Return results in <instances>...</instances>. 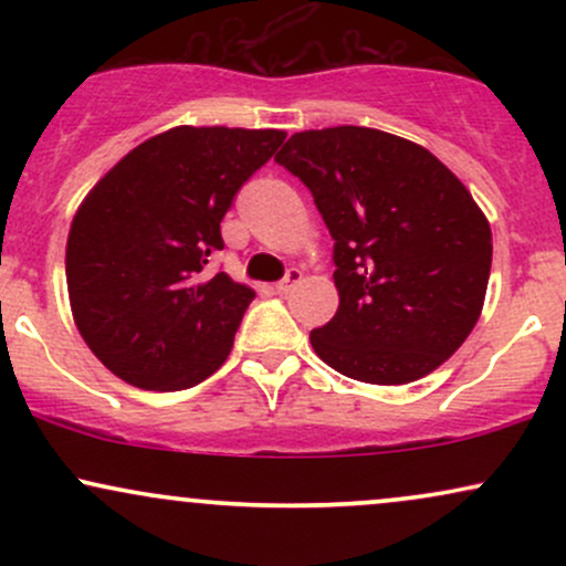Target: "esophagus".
Masks as SVG:
<instances>
[{
    "label": "esophagus",
    "mask_w": 566,
    "mask_h": 566,
    "mask_svg": "<svg viewBox=\"0 0 566 566\" xmlns=\"http://www.w3.org/2000/svg\"><path fill=\"white\" fill-rule=\"evenodd\" d=\"M301 279H303L301 271H297V269H290L287 274H284L282 282H276V292H279V295H287V292H290L292 287H295V284L301 282Z\"/></svg>",
    "instance_id": "obj_1"
}]
</instances>
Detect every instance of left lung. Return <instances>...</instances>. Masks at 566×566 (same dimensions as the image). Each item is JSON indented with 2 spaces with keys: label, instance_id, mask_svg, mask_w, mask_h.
Wrapping results in <instances>:
<instances>
[{
  "label": "left lung",
  "instance_id": "8db88e82",
  "mask_svg": "<svg viewBox=\"0 0 566 566\" xmlns=\"http://www.w3.org/2000/svg\"><path fill=\"white\" fill-rule=\"evenodd\" d=\"M276 161L303 180L335 239V316L311 333L346 378H426L479 322L492 231L469 188L418 143L373 127L295 133Z\"/></svg>",
  "mask_w": 566,
  "mask_h": 566
}]
</instances>
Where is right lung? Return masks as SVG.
<instances>
[{
  "label": "right lung",
  "mask_w": 566,
  "mask_h": 566,
  "mask_svg": "<svg viewBox=\"0 0 566 566\" xmlns=\"http://www.w3.org/2000/svg\"><path fill=\"white\" fill-rule=\"evenodd\" d=\"M287 133L172 127L97 180L66 244L71 311L90 350L143 391H184L229 359L255 292L207 274L220 220Z\"/></svg>",
  "instance_id": "add662e5"
}]
</instances>
